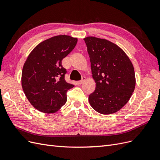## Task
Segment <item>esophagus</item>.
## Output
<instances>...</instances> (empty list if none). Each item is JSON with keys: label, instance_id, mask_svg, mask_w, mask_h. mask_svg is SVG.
<instances>
[{"label": "esophagus", "instance_id": "1", "mask_svg": "<svg viewBox=\"0 0 160 160\" xmlns=\"http://www.w3.org/2000/svg\"><path fill=\"white\" fill-rule=\"evenodd\" d=\"M85 81V77H82V79H81V81H77V84H79V85H80V84L83 83Z\"/></svg>", "mask_w": 160, "mask_h": 160}]
</instances>
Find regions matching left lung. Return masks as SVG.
<instances>
[{
  "mask_svg": "<svg viewBox=\"0 0 160 160\" xmlns=\"http://www.w3.org/2000/svg\"><path fill=\"white\" fill-rule=\"evenodd\" d=\"M95 89L89 95L91 106L98 113L117 112L126 104L135 87L134 68L121 48L108 40L84 38Z\"/></svg>",
  "mask_w": 160,
  "mask_h": 160,
  "instance_id": "left-lung-1",
  "label": "left lung"
}]
</instances>
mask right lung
<instances>
[{"label":"right lung","instance_id":"obj_1","mask_svg":"<svg viewBox=\"0 0 160 160\" xmlns=\"http://www.w3.org/2000/svg\"><path fill=\"white\" fill-rule=\"evenodd\" d=\"M77 38L57 35L40 42L24 63L21 85L26 98L38 111L54 113L67 101V91L74 87L65 80L61 62L74 49Z\"/></svg>","mask_w":160,"mask_h":160}]
</instances>
